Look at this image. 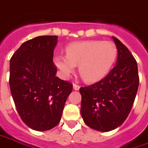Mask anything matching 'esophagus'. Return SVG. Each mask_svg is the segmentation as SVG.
<instances>
[{
  "label": "esophagus",
  "instance_id": "1",
  "mask_svg": "<svg viewBox=\"0 0 148 148\" xmlns=\"http://www.w3.org/2000/svg\"><path fill=\"white\" fill-rule=\"evenodd\" d=\"M73 88H74V90H79V88H80V86H79V85H78V84H73Z\"/></svg>",
  "mask_w": 148,
  "mask_h": 148
}]
</instances>
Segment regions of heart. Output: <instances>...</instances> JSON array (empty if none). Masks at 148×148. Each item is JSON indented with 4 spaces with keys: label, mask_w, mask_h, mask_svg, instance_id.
<instances>
[{
    "label": "heart",
    "mask_w": 148,
    "mask_h": 148,
    "mask_svg": "<svg viewBox=\"0 0 148 148\" xmlns=\"http://www.w3.org/2000/svg\"><path fill=\"white\" fill-rule=\"evenodd\" d=\"M117 55L118 49L112 42L87 40L69 45L66 55L56 56L55 63L64 79H68L79 65V71L84 80L94 83L108 74Z\"/></svg>",
    "instance_id": "obj_1"
}]
</instances>
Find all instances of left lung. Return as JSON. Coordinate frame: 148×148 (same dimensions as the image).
I'll return each mask as SVG.
<instances>
[{"label": "left lung", "mask_w": 148, "mask_h": 148, "mask_svg": "<svg viewBox=\"0 0 148 148\" xmlns=\"http://www.w3.org/2000/svg\"><path fill=\"white\" fill-rule=\"evenodd\" d=\"M118 49L115 67L105 78L81 87V115L89 127L108 132L123 124L132 109L139 84L138 64L125 45L112 36Z\"/></svg>", "instance_id": "obj_1"}]
</instances>
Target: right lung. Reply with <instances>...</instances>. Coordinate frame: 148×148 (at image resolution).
Returning a JSON list of instances; mask_svg holds the SVG:
<instances>
[{"mask_svg": "<svg viewBox=\"0 0 148 148\" xmlns=\"http://www.w3.org/2000/svg\"><path fill=\"white\" fill-rule=\"evenodd\" d=\"M56 36L23 43L10 60V93L22 121L36 131L57 125L73 84L56 77L53 63Z\"/></svg>", "mask_w": 148, "mask_h": 148, "instance_id": "1", "label": "right lung"}]
</instances>
